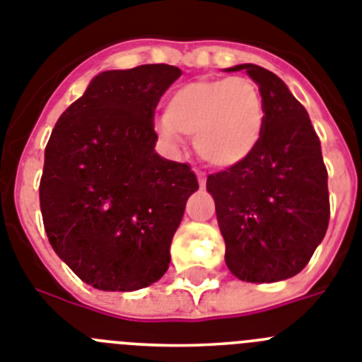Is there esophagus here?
Returning a JSON list of instances; mask_svg holds the SVG:
<instances>
[{
    "instance_id": "esophagus-1",
    "label": "esophagus",
    "mask_w": 362,
    "mask_h": 362,
    "mask_svg": "<svg viewBox=\"0 0 362 362\" xmlns=\"http://www.w3.org/2000/svg\"><path fill=\"white\" fill-rule=\"evenodd\" d=\"M197 177H199V184H200V187H206V175H204V173H197Z\"/></svg>"
}]
</instances>
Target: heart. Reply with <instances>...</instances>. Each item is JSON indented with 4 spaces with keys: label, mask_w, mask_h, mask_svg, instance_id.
Instances as JSON below:
<instances>
[{
    "label": "heart",
    "mask_w": 362,
    "mask_h": 362,
    "mask_svg": "<svg viewBox=\"0 0 362 362\" xmlns=\"http://www.w3.org/2000/svg\"><path fill=\"white\" fill-rule=\"evenodd\" d=\"M264 102L247 78H202L177 87L156 133L171 147L182 134L194 136V149L215 168H231L257 149L264 133Z\"/></svg>",
    "instance_id": "1"
}]
</instances>
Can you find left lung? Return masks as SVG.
<instances>
[{"mask_svg": "<svg viewBox=\"0 0 362 362\" xmlns=\"http://www.w3.org/2000/svg\"><path fill=\"white\" fill-rule=\"evenodd\" d=\"M264 102V133L237 165L207 177L226 264L246 282H279L304 269L328 229V171L308 111L268 69L242 64Z\"/></svg>", "mask_w": 362, "mask_h": 362, "instance_id": "left-lung-1", "label": "left lung"}]
</instances>
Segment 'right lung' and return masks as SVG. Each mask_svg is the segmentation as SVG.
Listing matches in <instances>:
<instances>
[{"mask_svg":"<svg viewBox=\"0 0 362 362\" xmlns=\"http://www.w3.org/2000/svg\"><path fill=\"white\" fill-rule=\"evenodd\" d=\"M182 71H103L56 122L40 182L56 255L96 290L134 291L168 272L173 235L199 182L155 151L153 116Z\"/></svg>","mask_w":362,"mask_h":362,"instance_id":"right-lung-1","label":"right lung"}]
</instances>
